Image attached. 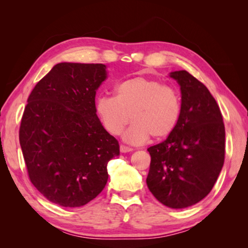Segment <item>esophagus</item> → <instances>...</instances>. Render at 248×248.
Returning a JSON list of instances; mask_svg holds the SVG:
<instances>
[{"instance_id":"obj_1","label":"esophagus","mask_w":248,"mask_h":248,"mask_svg":"<svg viewBox=\"0 0 248 248\" xmlns=\"http://www.w3.org/2000/svg\"><path fill=\"white\" fill-rule=\"evenodd\" d=\"M131 151H132V149L129 148V146H127V145H124V144L120 145V152L121 153H128V152H131Z\"/></svg>"}]
</instances>
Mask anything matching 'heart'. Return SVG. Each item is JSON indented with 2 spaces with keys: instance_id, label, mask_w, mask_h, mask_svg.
Instances as JSON below:
<instances>
[{
  "instance_id": "1",
  "label": "heart",
  "mask_w": 248,
  "mask_h": 248,
  "mask_svg": "<svg viewBox=\"0 0 248 248\" xmlns=\"http://www.w3.org/2000/svg\"><path fill=\"white\" fill-rule=\"evenodd\" d=\"M115 96L102 95L96 99L95 109L105 129L119 134L128 124L133 123L124 134L132 144L149 139H163L177 125L182 103L174 87L144 77L130 78L116 84Z\"/></svg>"
}]
</instances>
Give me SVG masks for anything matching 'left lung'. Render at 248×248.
<instances>
[{
    "label": "left lung",
    "mask_w": 248,
    "mask_h": 248,
    "mask_svg": "<svg viewBox=\"0 0 248 248\" xmlns=\"http://www.w3.org/2000/svg\"><path fill=\"white\" fill-rule=\"evenodd\" d=\"M170 77L180 86V118L165 141L148 149L146 185L161 203L184 209L215 186L224 164L225 129L219 105L202 83L185 70Z\"/></svg>",
    "instance_id": "obj_1"
}]
</instances>
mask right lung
<instances>
[{
    "label": "right lung",
    "mask_w": 248,
    "mask_h": 248,
    "mask_svg": "<svg viewBox=\"0 0 248 248\" xmlns=\"http://www.w3.org/2000/svg\"><path fill=\"white\" fill-rule=\"evenodd\" d=\"M107 78L102 63L62 62L33 87L19 128L28 176L62 207H82L106 186L119 143L96 115L95 96Z\"/></svg>",
    "instance_id": "1"
}]
</instances>
